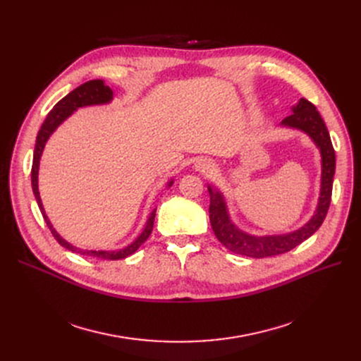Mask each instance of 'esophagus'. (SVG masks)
Here are the masks:
<instances>
[{
    "label": "esophagus",
    "instance_id": "34e87169",
    "mask_svg": "<svg viewBox=\"0 0 361 361\" xmlns=\"http://www.w3.org/2000/svg\"><path fill=\"white\" fill-rule=\"evenodd\" d=\"M196 169L197 171H203V173H206V171H211L212 169V162L207 161V159H199L196 164H195Z\"/></svg>",
    "mask_w": 361,
    "mask_h": 361
}]
</instances>
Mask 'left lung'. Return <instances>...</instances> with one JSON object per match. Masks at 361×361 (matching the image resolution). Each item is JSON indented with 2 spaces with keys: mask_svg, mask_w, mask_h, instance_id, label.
Wrapping results in <instances>:
<instances>
[{
  "mask_svg": "<svg viewBox=\"0 0 361 361\" xmlns=\"http://www.w3.org/2000/svg\"><path fill=\"white\" fill-rule=\"evenodd\" d=\"M281 124L307 133L320 149L322 184L317 209L313 218L297 231L282 235L255 237L245 234L237 228L228 216V211H226V204L222 195L216 190H212V187H207V190H209L211 195L209 218L212 230L216 238L225 245V247L237 255L262 259L287 253L297 247V245L305 240H307L310 235H313L326 218L331 204L332 183L335 174V150L325 121L322 120L319 111L312 102L301 98L300 102L293 108L291 116L283 118Z\"/></svg>",
  "mask_w": 361,
  "mask_h": 361,
  "instance_id": "obj_1",
  "label": "left lung"
}]
</instances>
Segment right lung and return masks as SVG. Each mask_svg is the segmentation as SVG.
Returning <instances> with one entry per match:
<instances>
[{
    "instance_id": "right-lung-1",
    "label": "right lung",
    "mask_w": 361,
    "mask_h": 361,
    "mask_svg": "<svg viewBox=\"0 0 361 361\" xmlns=\"http://www.w3.org/2000/svg\"><path fill=\"white\" fill-rule=\"evenodd\" d=\"M111 99H112V90L108 86H105L102 80H89V82L80 85L79 87H75L73 92H70L67 94V97H64L61 101L55 104V106L49 111L45 121L42 123L41 130H39V133H37V137H36V145H35V152H33V162H32V188H33V193H35L37 206H39V209L42 212V216H44L47 225H48V228L51 230L54 238L59 241L63 245V247H66L67 250H70L73 253H79V255H85V256L106 259V260H118V259H124V257L135 253L140 247V245L149 238L152 230H154V221H155L157 209H154V212L150 214L143 233L130 245H127V247L120 249V250H112V252L82 250L79 247H74V245H71L70 243H67L64 238L60 237L59 233H56L52 228V225H51L48 216L45 215L44 206H42V202H41V196H39V190H37V171H39V159H41V155H42V150L45 147V143L54 133V130L59 127L67 117H70L73 111H75L78 108L87 106V105L106 104ZM171 184H173V181L168 183V185H171Z\"/></svg>"
}]
</instances>
